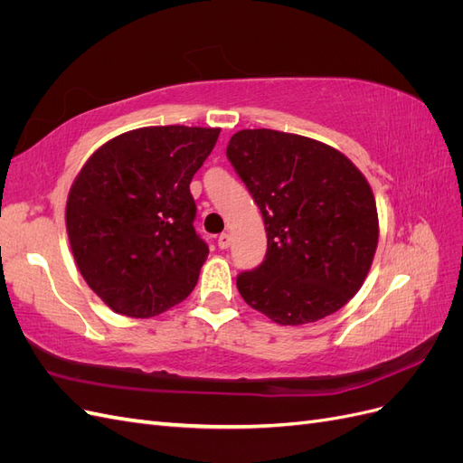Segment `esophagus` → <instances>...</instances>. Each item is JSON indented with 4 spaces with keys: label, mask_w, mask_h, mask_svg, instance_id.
Masks as SVG:
<instances>
[{
    "label": "esophagus",
    "mask_w": 463,
    "mask_h": 463,
    "mask_svg": "<svg viewBox=\"0 0 463 463\" xmlns=\"http://www.w3.org/2000/svg\"><path fill=\"white\" fill-rule=\"evenodd\" d=\"M230 243H232L230 233H222V235L218 237V247H220V249H228Z\"/></svg>",
    "instance_id": "obj_1"
}]
</instances>
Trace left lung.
I'll return each mask as SVG.
<instances>
[{
  "label": "left lung",
  "instance_id": "obj_1",
  "mask_svg": "<svg viewBox=\"0 0 463 463\" xmlns=\"http://www.w3.org/2000/svg\"><path fill=\"white\" fill-rule=\"evenodd\" d=\"M228 160L260 208L269 249L237 289L278 325H307L352 299L378 243L373 191L335 148L272 129L237 131Z\"/></svg>",
  "mask_w": 463,
  "mask_h": 463
}]
</instances>
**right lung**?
Here are the masks:
<instances>
[{
  "label": "right lung",
  "instance_id": "1",
  "mask_svg": "<svg viewBox=\"0 0 463 463\" xmlns=\"http://www.w3.org/2000/svg\"><path fill=\"white\" fill-rule=\"evenodd\" d=\"M220 129L143 128L98 148L67 197L79 270L111 311L156 317L197 286L208 245L194 232L191 179Z\"/></svg>",
  "mask_w": 463,
  "mask_h": 463
}]
</instances>
